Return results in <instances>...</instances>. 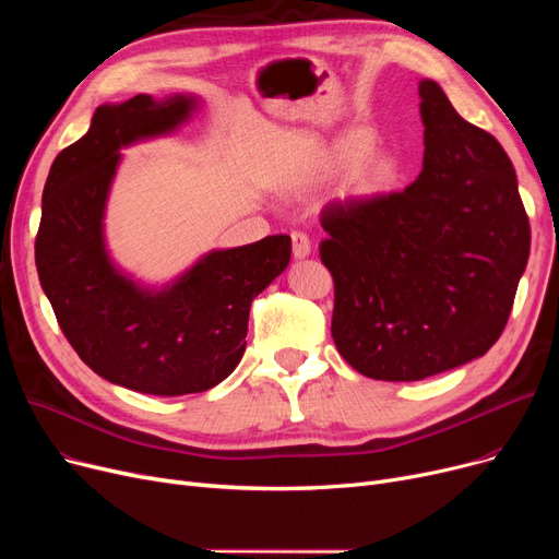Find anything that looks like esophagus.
<instances>
[{
    "mask_svg": "<svg viewBox=\"0 0 559 559\" xmlns=\"http://www.w3.org/2000/svg\"><path fill=\"white\" fill-rule=\"evenodd\" d=\"M292 253H295L297 260H304L310 255V238L301 230L292 233Z\"/></svg>",
    "mask_w": 559,
    "mask_h": 559,
    "instance_id": "esophagus-1",
    "label": "esophagus"
}]
</instances>
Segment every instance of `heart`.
<instances>
[{
	"mask_svg": "<svg viewBox=\"0 0 559 559\" xmlns=\"http://www.w3.org/2000/svg\"><path fill=\"white\" fill-rule=\"evenodd\" d=\"M376 138L367 129H350L324 146L312 169L289 188H306L321 179L346 171L342 199L371 203L388 197L401 181V163L390 152H373Z\"/></svg>",
	"mask_w": 559,
	"mask_h": 559,
	"instance_id": "1",
	"label": "heart"
}]
</instances>
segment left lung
<instances>
[{"label":"left lung","instance_id":"8db88e82","mask_svg":"<svg viewBox=\"0 0 559 559\" xmlns=\"http://www.w3.org/2000/svg\"><path fill=\"white\" fill-rule=\"evenodd\" d=\"M424 169L371 203H331L319 255L335 281L333 340L376 380L472 362L501 337L531 255L516 171L487 131L419 81Z\"/></svg>","mask_w":559,"mask_h":559}]
</instances>
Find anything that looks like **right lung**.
<instances>
[{
	"label": "right lung",
	"instance_id": "right-lung-1",
	"mask_svg": "<svg viewBox=\"0 0 559 559\" xmlns=\"http://www.w3.org/2000/svg\"><path fill=\"white\" fill-rule=\"evenodd\" d=\"M194 95H135L95 110L87 133L56 156L36 238L40 285L79 358L108 383L154 396L205 392L238 367L251 301L289 264V235L213 249L156 287L108 253L104 217L122 150L169 135Z\"/></svg>",
	"mask_w": 559,
	"mask_h": 559
}]
</instances>
